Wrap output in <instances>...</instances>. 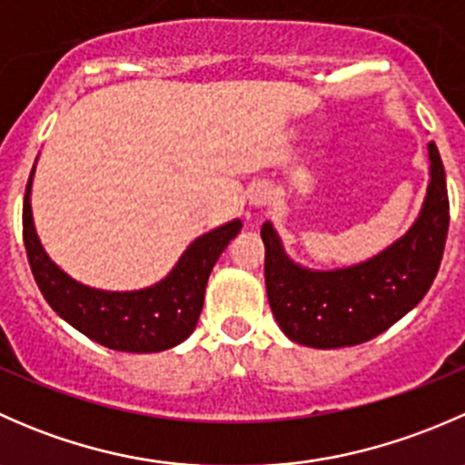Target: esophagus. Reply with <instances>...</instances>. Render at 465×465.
<instances>
[{
  "mask_svg": "<svg viewBox=\"0 0 465 465\" xmlns=\"http://www.w3.org/2000/svg\"><path fill=\"white\" fill-rule=\"evenodd\" d=\"M247 200H250V206H254V209H262V206L270 204L272 193H270V189H267V186L256 184L254 189L250 191V195H247Z\"/></svg>",
  "mask_w": 465,
  "mask_h": 465,
  "instance_id": "34e87169",
  "label": "esophagus"
}]
</instances>
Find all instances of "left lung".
<instances>
[{
    "instance_id": "8db88e82",
    "label": "left lung",
    "mask_w": 465,
    "mask_h": 465,
    "mask_svg": "<svg viewBox=\"0 0 465 465\" xmlns=\"http://www.w3.org/2000/svg\"><path fill=\"white\" fill-rule=\"evenodd\" d=\"M430 184L423 209L405 236L373 259L340 270H308L283 250L265 223V288L272 315L292 341L341 349L373 340L428 294L450 224L448 186L436 143H428Z\"/></svg>"
}]
</instances>
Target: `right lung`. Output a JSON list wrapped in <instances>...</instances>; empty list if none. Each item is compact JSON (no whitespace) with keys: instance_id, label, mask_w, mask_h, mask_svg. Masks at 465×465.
<instances>
[{"instance_id":"obj_1","label":"right lung","mask_w":465,"mask_h":465,"mask_svg":"<svg viewBox=\"0 0 465 465\" xmlns=\"http://www.w3.org/2000/svg\"><path fill=\"white\" fill-rule=\"evenodd\" d=\"M33 173L35 166L26 184L22 227L31 272L46 303L76 331L107 349L157 353L182 344L198 326L206 281L224 247L241 232V220L195 238L159 283L133 292H107L78 283L46 256L33 227Z\"/></svg>"}]
</instances>
